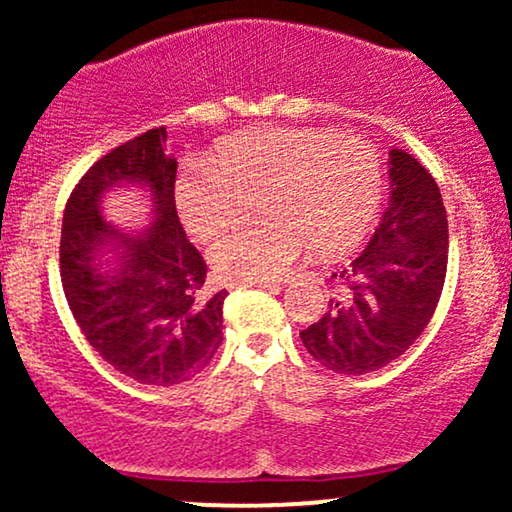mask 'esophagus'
I'll return each instance as SVG.
<instances>
[{
    "label": "esophagus",
    "instance_id": "1",
    "mask_svg": "<svg viewBox=\"0 0 512 512\" xmlns=\"http://www.w3.org/2000/svg\"><path fill=\"white\" fill-rule=\"evenodd\" d=\"M240 286H255V289H269V291L281 289V284H276V281H252V284H240Z\"/></svg>",
    "mask_w": 512,
    "mask_h": 512
}]
</instances>
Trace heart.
<instances>
[{"mask_svg":"<svg viewBox=\"0 0 512 512\" xmlns=\"http://www.w3.org/2000/svg\"><path fill=\"white\" fill-rule=\"evenodd\" d=\"M383 163L373 144L327 129L272 127L226 139L209 161H192L175 180L180 219L199 238L243 219L216 238L209 260L240 284L281 279L313 248L330 257L349 250L375 219Z\"/></svg>","mask_w":512,"mask_h":512,"instance_id":"b5f03b06","label":"heart"}]
</instances>
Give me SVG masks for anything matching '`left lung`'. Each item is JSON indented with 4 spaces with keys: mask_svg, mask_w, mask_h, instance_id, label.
Listing matches in <instances>:
<instances>
[{
    "mask_svg": "<svg viewBox=\"0 0 512 512\" xmlns=\"http://www.w3.org/2000/svg\"><path fill=\"white\" fill-rule=\"evenodd\" d=\"M390 204L363 252L330 276L337 296L301 332L332 373L363 375L402 356L424 332L448 269V214L431 173L390 151Z\"/></svg>",
    "mask_w": 512,
    "mask_h": 512,
    "instance_id": "1",
    "label": "left lung"
}]
</instances>
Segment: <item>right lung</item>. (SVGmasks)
Segmentation results:
<instances>
[{
	"mask_svg": "<svg viewBox=\"0 0 512 512\" xmlns=\"http://www.w3.org/2000/svg\"><path fill=\"white\" fill-rule=\"evenodd\" d=\"M166 127L149 129L98 158L64 207L62 289L88 344L115 370L144 385H180L214 358L228 291L204 293L207 262L175 211L178 161L163 154ZM144 184L155 197V226L132 239L102 221L105 189ZM103 242L122 247L115 273H103Z\"/></svg>",
	"mask_w": 512,
	"mask_h": 512,
	"instance_id": "1",
	"label": "right lung"
}]
</instances>
